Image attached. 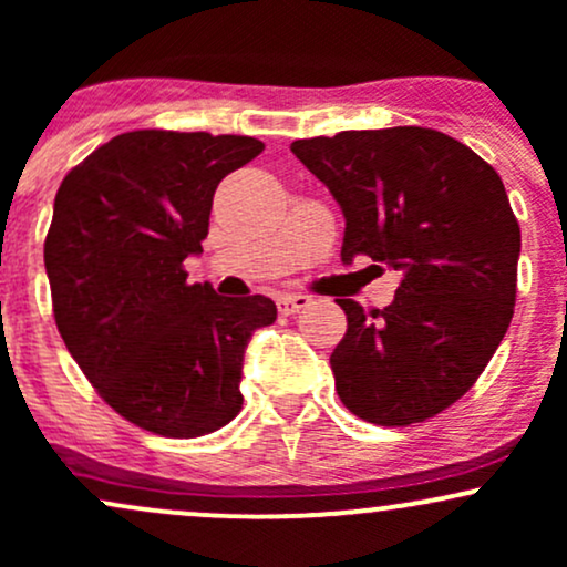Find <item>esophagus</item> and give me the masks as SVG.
Segmentation results:
<instances>
[{
	"label": "esophagus",
	"instance_id": "34e87169",
	"mask_svg": "<svg viewBox=\"0 0 567 567\" xmlns=\"http://www.w3.org/2000/svg\"><path fill=\"white\" fill-rule=\"evenodd\" d=\"M311 303L309 296H301V292H285V296L277 298L279 315H296V311L306 309Z\"/></svg>",
	"mask_w": 567,
	"mask_h": 567
}]
</instances>
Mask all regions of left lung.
Returning a JSON list of instances; mask_svg holds the SVG:
<instances>
[{
    "label": "left lung",
    "mask_w": 567,
    "mask_h": 567,
    "mask_svg": "<svg viewBox=\"0 0 567 567\" xmlns=\"http://www.w3.org/2000/svg\"><path fill=\"white\" fill-rule=\"evenodd\" d=\"M290 152L341 205V261L368 256L402 277L370 315L338 298L349 322L330 354L338 396L379 426L432 419L470 392L512 322L519 224L504 181L429 127L343 130Z\"/></svg>",
    "instance_id": "left-lung-1"
}]
</instances>
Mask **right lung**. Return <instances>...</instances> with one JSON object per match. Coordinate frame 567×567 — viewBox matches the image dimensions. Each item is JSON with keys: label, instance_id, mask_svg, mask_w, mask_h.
<instances>
[{"label": "right lung", "instance_id": "obj_1", "mask_svg": "<svg viewBox=\"0 0 567 567\" xmlns=\"http://www.w3.org/2000/svg\"><path fill=\"white\" fill-rule=\"evenodd\" d=\"M264 152L247 135L135 130L63 178L44 239L53 315L95 392L130 424L202 437L243 410L250 336L277 320L266 296L186 282L213 194Z\"/></svg>", "mask_w": 567, "mask_h": 567}]
</instances>
